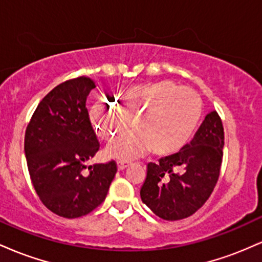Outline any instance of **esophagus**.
<instances>
[{
	"instance_id": "1",
	"label": "esophagus",
	"mask_w": 262,
	"mask_h": 262,
	"mask_svg": "<svg viewBox=\"0 0 262 262\" xmlns=\"http://www.w3.org/2000/svg\"><path fill=\"white\" fill-rule=\"evenodd\" d=\"M128 166H129V162H127V161H118V162H117V167H118L119 171L124 170L125 167H128Z\"/></svg>"
}]
</instances>
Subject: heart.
<instances>
[{
    "instance_id": "obj_1",
    "label": "heart",
    "mask_w": 262,
    "mask_h": 262,
    "mask_svg": "<svg viewBox=\"0 0 262 262\" xmlns=\"http://www.w3.org/2000/svg\"><path fill=\"white\" fill-rule=\"evenodd\" d=\"M121 110L101 102L91 110V119L102 139L124 133L133 121L137 132L119 138L107 148L111 158L128 160L152 148L158 155L181 150L191 140L202 117V100L192 90H181L170 81L132 87L119 96Z\"/></svg>"
}]
</instances>
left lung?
<instances>
[{
    "label": "left lung",
    "mask_w": 262,
    "mask_h": 262,
    "mask_svg": "<svg viewBox=\"0 0 262 262\" xmlns=\"http://www.w3.org/2000/svg\"><path fill=\"white\" fill-rule=\"evenodd\" d=\"M224 146L219 114L208 113L193 139L176 154L149 162L140 197L165 221H180L196 213L217 185Z\"/></svg>",
    "instance_id": "obj_1"
}]
</instances>
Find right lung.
<instances>
[{"label": "right lung", "mask_w": 262, "mask_h": 262, "mask_svg": "<svg viewBox=\"0 0 262 262\" xmlns=\"http://www.w3.org/2000/svg\"><path fill=\"white\" fill-rule=\"evenodd\" d=\"M96 85L86 76L68 80L48 93L27 125L25 152L38 197L64 218L89 214L106 200L116 161L86 165L100 149L86 100Z\"/></svg>", "instance_id": "add662e5"}]
</instances>
